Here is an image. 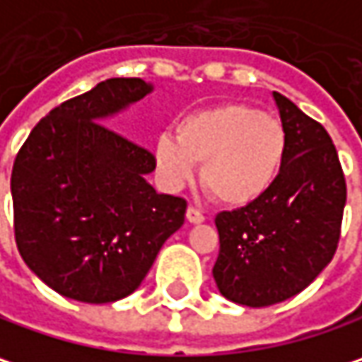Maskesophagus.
<instances>
[{
	"label": "esophagus",
	"instance_id": "obj_1",
	"mask_svg": "<svg viewBox=\"0 0 362 362\" xmlns=\"http://www.w3.org/2000/svg\"><path fill=\"white\" fill-rule=\"evenodd\" d=\"M187 220H189V222H194V224H199V222H204V220H206V216H204L197 208L189 206V208H187Z\"/></svg>",
	"mask_w": 362,
	"mask_h": 362
}]
</instances>
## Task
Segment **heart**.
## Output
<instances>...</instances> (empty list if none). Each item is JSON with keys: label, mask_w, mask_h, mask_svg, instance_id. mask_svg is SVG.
<instances>
[{"label": "heart", "mask_w": 362, "mask_h": 362, "mask_svg": "<svg viewBox=\"0 0 362 362\" xmlns=\"http://www.w3.org/2000/svg\"><path fill=\"white\" fill-rule=\"evenodd\" d=\"M288 138L276 117L243 103L185 115L175 136H160L154 160L170 187H183L204 163L208 192L226 206H249L270 192L286 163Z\"/></svg>", "instance_id": "b5f03b06"}]
</instances>
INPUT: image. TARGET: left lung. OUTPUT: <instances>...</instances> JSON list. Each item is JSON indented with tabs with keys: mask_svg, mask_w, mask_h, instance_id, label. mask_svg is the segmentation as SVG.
<instances>
[{
	"mask_svg": "<svg viewBox=\"0 0 362 362\" xmlns=\"http://www.w3.org/2000/svg\"><path fill=\"white\" fill-rule=\"evenodd\" d=\"M288 150L278 181L257 202L220 212L216 286L233 303L268 307L307 288L332 262L346 204L342 165L322 123L274 92Z\"/></svg>",
	"mask_w": 362,
	"mask_h": 362,
	"instance_id": "obj_1",
	"label": "left lung"
}]
</instances>
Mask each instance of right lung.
Masks as SVG:
<instances>
[{"label":"right lung","instance_id":"right-lung-1","mask_svg":"<svg viewBox=\"0 0 362 362\" xmlns=\"http://www.w3.org/2000/svg\"><path fill=\"white\" fill-rule=\"evenodd\" d=\"M150 90L140 78L105 80L42 117L16 154V245L64 297L113 303L132 295L185 222L187 202L146 181L154 154L98 123Z\"/></svg>","mask_w":362,"mask_h":362}]
</instances>
